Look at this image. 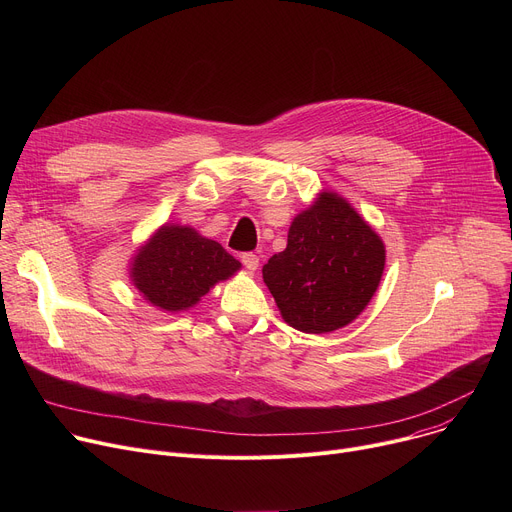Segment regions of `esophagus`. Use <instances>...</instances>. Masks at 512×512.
I'll list each match as a JSON object with an SVG mask.
<instances>
[{"label":"esophagus","mask_w":512,"mask_h":512,"mask_svg":"<svg viewBox=\"0 0 512 512\" xmlns=\"http://www.w3.org/2000/svg\"><path fill=\"white\" fill-rule=\"evenodd\" d=\"M241 261H243V265H245V269L247 271H257V267H259V257L257 255H253V253H245L243 257H241Z\"/></svg>","instance_id":"obj_1"}]
</instances>
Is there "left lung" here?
<instances>
[{"mask_svg":"<svg viewBox=\"0 0 512 512\" xmlns=\"http://www.w3.org/2000/svg\"><path fill=\"white\" fill-rule=\"evenodd\" d=\"M385 243L338 192L322 190L294 216L287 247L263 265V281L291 328L326 334L369 306L385 271Z\"/></svg>","mask_w":512,"mask_h":512,"instance_id":"8db88e82","label":"left lung"}]
</instances>
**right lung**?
<instances>
[{
	"label": "right lung",
	"instance_id": "1",
	"mask_svg": "<svg viewBox=\"0 0 512 512\" xmlns=\"http://www.w3.org/2000/svg\"><path fill=\"white\" fill-rule=\"evenodd\" d=\"M239 269L241 263L221 243L188 225L164 223L135 249L127 271L145 302L178 314L194 308L216 283L231 279Z\"/></svg>",
	"mask_w": 512,
	"mask_h": 512
}]
</instances>
